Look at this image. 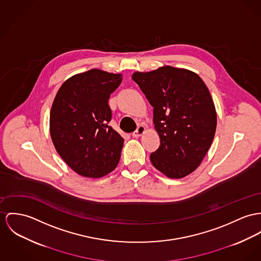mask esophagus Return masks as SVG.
<instances>
[{"mask_svg": "<svg viewBox=\"0 0 261 261\" xmlns=\"http://www.w3.org/2000/svg\"><path fill=\"white\" fill-rule=\"evenodd\" d=\"M145 131H146V128H145L143 125H140V126L137 128V130H136L135 132H133L132 136L135 137V138H138V137H140L141 135H143V134L145 133Z\"/></svg>", "mask_w": 261, "mask_h": 261, "instance_id": "1", "label": "esophagus"}]
</instances>
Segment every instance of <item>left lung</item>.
<instances>
[{
    "label": "left lung",
    "instance_id": "obj_1",
    "mask_svg": "<svg viewBox=\"0 0 261 261\" xmlns=\"http://www.w3.org/2000/svg\"><path fill=\"white\" fill-rule=\"evenodd\" d=\"M153 109L159 148L153 166L171 179L194 172L207 153L217 128V112L201 77L188 69L162 66L132 75Z\"/></svg>",
    "mask_w": 261,
    "mask_h": 261
}]
</instances>
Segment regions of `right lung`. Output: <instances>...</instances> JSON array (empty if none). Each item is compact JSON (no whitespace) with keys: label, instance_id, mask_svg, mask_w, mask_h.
<instances>
[{"label":"right lung","instance_id":"1","mask_svg":"<svg viewBox=\"0 0 261 261\" xmlns=\"http://www.w3.org/2000/svg\"><path fill=\"white\" fill-rule=\"evenodd\" d=\"M122 74L90 69L64 81L53 103L49 131L56 150L75 173L101 178L120 160L124 139L108 125L110 94Z\"/></svg>","mask_w":261,"mask_h":261}]
</instances>
